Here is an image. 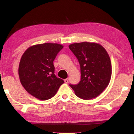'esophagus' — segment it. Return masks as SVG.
I'll return each mask as SVG.
<instances>
[{"mask_svg": "<svg viewBox=\"0 0 134 134\" xmlns=\"http://www.w3.org/2000/svg\"><path fill=\"white\" fill-rule=\"evenodd\" d=\"M64 82H65V83L67 84V83H68V82H69V79H68V78H66V79H64Z\"/></svg>", "mask_w": 134, "mask_h": 134, "instance_id": "1", "label": "esophagus"}]
</instances>
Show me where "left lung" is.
I'll return each mask as SVG.
<instances>
[{"instance_id": "8db88e82", "label": "left lung", "mask_w": 134, "mask_h": 134, "mask_svg": "<svg viewBox=\"0 0 134 134\" xmlns=\"http://www.w3.org/2000/svg\"><path fill=\"white\" fill-rule=\"evenodd\" d=\"M69 47L78 59L81 71L79 84L70 86L82 99L98 97L108 86L111 78L112 65L108 52L95 42L74 43Z\"/></svg>"}]
</instances>
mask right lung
Returning <instances> with one entry per match:
<instances>
[{
  "instance_id": "obj_1",
  "label": "right lung",
  "mask_w": 134,
  "mask_h": 134,
  "mask_svg": "<svg viewBox=\"0 0 134 134\" xmlns=\"http://www.w3.org/2000/svg\"><path fill=\"white\" fill-rule=\"evenodd\" d=\"M64 46L45 43L28 47L22 55L18 68L19 80L31 95L40 100L53 97L64 80L54 74V60Z\"/></svg>"
}]
</instances>
